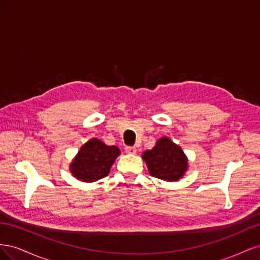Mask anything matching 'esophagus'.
<instances>
[{
  "instance_id": "obj_1",
  "label": "esophagus",
  "mask_w": 260,
  "mask_h": 260,
  "mask_svg": "<svg viewBox=\"0 0 260 260\" xmlns=\"http://www.w3.org/2000/svg\"><path fill=\"white\" fill-rule=\"evenodd\" d=\"M124 151L127 154H136L137 153V148L135 146H125Z\"/></svg>"
}]
</instances>
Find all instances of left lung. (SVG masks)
<instances>
[{
  "mask_svg": "<svg viewBox=\"0 0 260 260\" xmlns=\"http://www.w3.org/2000/svg\"><path fill=\"white\" fill-rule=\"evenodd\" d=\"M149 175L164 181H178L187 170V158L182 148L172 141L162 137L152 149L142 154Z\"/></svg>",
  "mask_w": 260,
  "mask_h": 260,
  "instance_id": "left-lung-1",
  "label": "left lung"
}]
</instances>
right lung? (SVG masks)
Wrapping results in <instances>:
<instances>
[{"label": "right lung", "mask_w": 260, "mask_h": 260, "mask_svg": "<svg viewBox=\"0 0 260 260\" xmlns=\"http://www.w3.org/2000/svg\"><path fill=\"white\" fill-rule=\"evenodd\" d=\"M120 155L117 146H108L93 138L84 143L69 166L73 176L83 182H94L109 174L115 159Z\"/></svg>", "instance_id": "add662e5"}]
</instances>
